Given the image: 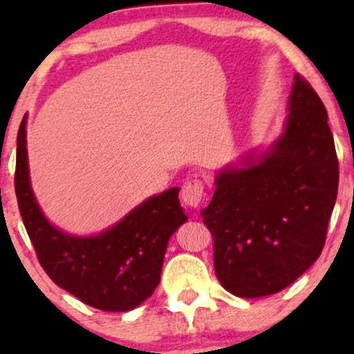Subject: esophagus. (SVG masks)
Returning a JSON list of instances; mask_svg holds the SVG:
<instances>
[{"instance_id":"34e87169","label":"esophagus","mask_w":354,"mask_h":354,"mask_svg":"<svg viewBox=\"0 0 354 354\" xmlns=\"http://www.w3.org/2000/svg\"><path fill=\"white\" fill-rule=\"evenodd\" d=\"M203 196H205V186H203L201 180L191 178V180L185 181L181 188L183 205L188 206V208H198L201 205Z\"/></svg>"}]
</instances>
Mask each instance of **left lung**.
<instances>
[{
  "label": "left lung",
  "mask_w": 354,
  "mask_h": 354,
  "mask_svg": "<svg viewBox=\"0 0 354 354\" xmlns=\"http://www.w3.org/2000/svg\"><path fill=\"white\" fill-rule=\"evenodd\" d=\"M339 168L323 101L295 75L283 133L263 153L219 169L201 209L214 271L239 298L274 295L319 258L338 194Z\"/></svg>",
  "instance_id": "obj_1"
}]
</instances>
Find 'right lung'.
I'll use <instances>...</instances> for the list:
<instances>
[{
    "mask_svg": "<svg viewBox=\"0 0 354 354\" xmlns=\"http://www.w3.org/2000/svg\"><path fill=\"white\" fill-rule=\"evenodd\" d=\"M26 115L18 131L15 189L24 228L48 276L83 303L103 311H129L160 284L169 238L188 216L169 188L149 196L116 225L98 234L76 236L56 228L31 188Z\"/></svg>",
    "mask_w": 354,
    "mask_h": 354,
    "instance_id": "right-lung-1",
    "label": "right lung"
}]
</instances>
